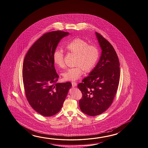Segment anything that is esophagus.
<instances>
[{
	"label": "esophagus",
	"instance_id": "obj_1",
	"mask_svg": "<svg viewBox=\"0 0 148 148\" xmlns=\"http://www.w3.org/2000/svg\"><path fill=\"white\" fill-rule=\"evenodd\" d=\"M71 84H72L73 87L77 86V83L75 82H72Z\"/></svg>",
	"mask_w": 148,
	"mask_h": 148
}]
</instances>
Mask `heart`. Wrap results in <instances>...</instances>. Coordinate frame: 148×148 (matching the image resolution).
Here are the masks:
<instances>
[{
    "instance_id": "heart-1",
    "label": "heart",
    "mask_w": 148,
    "mask_h": 148,
    "mask_svg": "<svg viewBox=\"0 0 148 148\" xmlns=\"http://www.w3.org/2000/svg\"><path fill=\"white\" fill-rule=\"evenodd\" d=\"M68 51L77 55L75 67L70 68L63 73L65 80L75 81L84 73V70L89 73L95 67L99 58V49L95 44H89L86 40L77 38L70 41L66 45ZM53 60L58 67L64 68V51L57 49L53 54Z\"/></svg>"
}]
</instances>
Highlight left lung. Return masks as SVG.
<instances>
[{"label": "left lung", "mask_w": 148, "mask_h": 148, "mask_svg": "<svg viewBox=\"0 0 148 148\" xmlns=\"http://www.w3.org/2000/svg\"><path fill=\"white\" fill-rule=\"evenodd\" d=\"M102 50L95 67L78 84L82 97L79 100L81 110L86 115H99L113 103L120 78L119 62L113 46L99 33L95 32Z\"/></svg>", "instance_id": "1"}]
</instances>
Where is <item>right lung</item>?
<instances>
[{"mask_svg": "<svg viewBox=\"0 0 148 148\" xmlns=\"http://www.w3.org/2000/svg\"><path fill=\"white\" fill-rule=\"evenodd\" d=\"M69 33L55 31L44 34L30 47L24 58L22 77L28 102L43 116L49 117L61 110L72 84L57 83L53 54L60 40Z\"/></svg>", "mask_w": 148, "mask_h": 148, "instance_id": "add662e5", "label": "right lung"}]
</instances>
